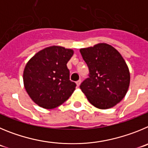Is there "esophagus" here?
<instances>
[{"label":"esophagus","instance_id":"obj_1","mask_svg":"<svg viewBox=\"0 0 148 148\" xmlns=\"http://www.w3.org/2000/svg\"><path fill=\"white\" fill-rule=\"evenodd\" d=\"M80 83H81V79H79V80L76 82V84H77V87H79V85H80Z\"/></svg>","mask_w":148,"mask_h":148}]
</instances>
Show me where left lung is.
Instances as JSON below:
<instances>
[{"label":"left lung","instance_id":"obj_1","mask_svg":"<svg viewBox=\"0 0 148 148\" xmlns=\"http://www.w3.org/2000/svg\"><path fill=\"white\" fill-rule=\"evenodd\" d=\"M89 69L80 88L94 107L108 109L123 99L130 85V72L120 53L107 43L79 50Z\"/></svg>","mask_w":148,"mask_h":148}]
</instances>
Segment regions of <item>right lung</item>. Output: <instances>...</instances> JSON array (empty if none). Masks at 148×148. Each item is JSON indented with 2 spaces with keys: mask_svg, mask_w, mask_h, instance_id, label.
Masks as SVG:
<instances>
[{
  "mask_svg": "<svg viewBox=\"0 0 148 148\" xmlns=\"http://www.w3.org/2000/svg\"><path fill=\"white\" fill-rule=\"evenodd\" d=\"M72 49L53 46L33 56L23 71V84L31 99L40 107L52 109L67 100L75 90L69 78L67 62Z\"/></svg>",
  "mask_w": 148,
  "mask_h": 148,
  "instance_id": "obj_1",
  "label": "right lung"
}]
</instances>
